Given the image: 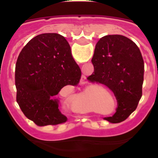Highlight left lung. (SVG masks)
Instances as JSON below:
<instances>
[{
    "label": "left lung",
    "mask_w": 158,
    "mask_h": 158,
    "mask_svg": "<svg viewBox=\"0 0 158 158\" xmlns=\"http://www.w3.org/2000/svg\"><path fill=\"white\" fill-rule=\"evenodd\" d=\"M92 62L94 72L88 80L109 88L118 104L116 112L104 119L123 122L136 109L142 95L144 61L140 50L125 36L105 35L96 43Z\"/></svg>",
    "instance_id": "1"
}]
</instances>
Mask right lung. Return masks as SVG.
I'll use <instances>...</instances> for the list:
<instances>
[{"instance_id":"add662e5","label":"right lung","mask_w":158,"mask_h":158,"mask_svg":"<svg viewBox=\"0 0 158 158\" xmlns=\"http://www.w3.org/2000/svg\"><path fill=\"white\" fill-rule=\"evenodd\" d=\"M81 71L69 43L57 33H44L31 40L16 64V101L24 115L37 126L67 121L58 109L57 98L66 85H77Z\"/></svg>"}]
</instances>
